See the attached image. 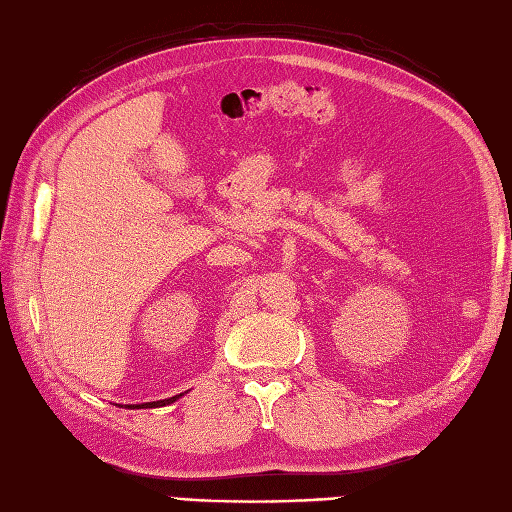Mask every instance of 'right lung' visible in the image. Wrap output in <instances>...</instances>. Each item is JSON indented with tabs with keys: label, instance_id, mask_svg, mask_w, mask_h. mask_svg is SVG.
<instances>
[{
	"label": "right lung",
	"instance_id": "obj_1",
	"mask_svg": "<svg viewBox=\"0 0 512 512\" xmlns=\"http://www.w3.org/2000/svg\"><path fill=\"white\" fill-rule=\"evenodd\" d=\"M181 396V394H179ZM179 396H170V399H164V401H153V403H144V405H135V407H162V405H168V403H173V401H177ZM131 407V405H129Z\"/></svg>",
	"mask_w": 512,
	"mask_h": 512
}]
</instances>
